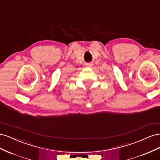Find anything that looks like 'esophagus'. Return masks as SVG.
<instances>
[{"label": "esophagus", "mask_w": 160, "mask_h": 160, "mask_svg": "<svg viewBox=\"0 0 160 160\" xmlns=\"http://www.w3.org/2000/svg\"><path fill=\"white\" fill-rule=\"evenodd\" d=\"M85 65H86V67H92V65H92L91 63H87Z\"/></svg>", "instance_id": "34e87169"}]
</instances>
